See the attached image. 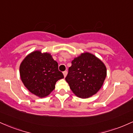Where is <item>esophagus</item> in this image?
<instances>
[{"mask_svg":"<svg viewBox=\"0 0 133 133\" xmlns=\"http://www.w3.org/2000/svg\"><path fill=\"white\" fill-rule=\"evenodd\" d=\"M63 74H64V77H66L67 74H68V72H67V71H65L63 72Z\"/></svg>","mask_w":133,"mask_h":133,"instance_id":"34e87169","label":"esophagus"}]
</instances>
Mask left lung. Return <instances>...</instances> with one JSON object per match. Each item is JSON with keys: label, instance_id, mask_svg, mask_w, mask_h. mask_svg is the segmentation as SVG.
Segmentation results:
<instances>
[{"label": "left lung", "instance_id": "8db88e82", "mask_svg": "<svg viewBox=\"0 0 133 133\" xmlns=\"http://www.w3.org/2000/svg\"><path fill=\"white\" fill-rule=\"evenodd\" d=\"M65 81L80 98L91 97L99 91L107 75L104 64L94 54L82 53L71 62Z\"/></svg>", "mask_w": 133, "mask_h": 133}]
</instances>
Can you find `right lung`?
<instances>
[{
  "mask_svg": "<svg viewBox=\"0 0 133 133\" xmlns=\"http://www.w3.org/2000/svg\"><path fill=\"white\" fill-rule=\"evenodd\" d=\"M19 72L25 88L39 97L48 96L54 89L56 82L64 78L51 54L41 51L27 55L20 65Z\"/></svg>",
  "mask_w": 133,
  "mask_h": 133,
  "instance_id": "1",
  "label": "right lung"
}]
</instances>
